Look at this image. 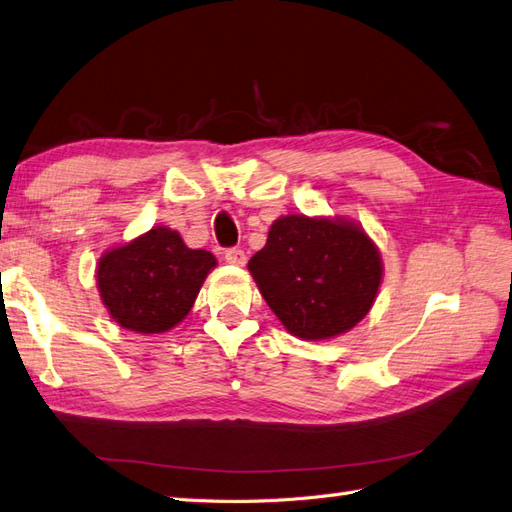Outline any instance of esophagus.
I'll use <instances>...</instances> for the list:
<instances>
[{
	"label": "esophagus",
	"mask_w": 512,
	"mask_h": 512,
	"mask_svg": "<svg viewBox=\"0 0 512 512\" xmlns=\"http://www.w3.org/2000/svg\"><path fill=\"white\" fill-rule=\"evenodd\" d=\"M224 258H226L228 265H237V267H243L245 262H247L245 252H243V250H239V247H232V250H226Z\"/></svg>",
	"instance_id": "1"
}]
</instances>
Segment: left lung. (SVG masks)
Instances as JSON below:
<instances>
[{"mask_svg":"<svg viewBox=\"0 0 512 512\" xmlns=\"http://www.w3.org/2000/svg\"><path fill=\"white\" fill-rule=\"evenodd\" d=\"M247 269L273 314L301 340L347 334L370 312L383 280L379 247L344 217L275 219Z\"/></svg>","mask_w":512,"mask_h":512,"instance_id":"8db88e82","label":"left lung"}]
</instances>
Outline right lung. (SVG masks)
<instances>
[{
  "mask_svg": "<svg viewBox=\"0 0 512 512\" xmlns=\"http://www.w3.org/2000/svg\"><path fill=\"white\" fill-rule=\"evenodd\" d=\"M217 260L191 250L181 234L153 226L107 250L96 265V286L109 316L135 334H163L181 323Z\"/></svg>",
  "mask_w": 512,
  "mask_h": 512,
  "instance_id": "right-lung-1",
  "label": "right lung"
}]
</instances>
